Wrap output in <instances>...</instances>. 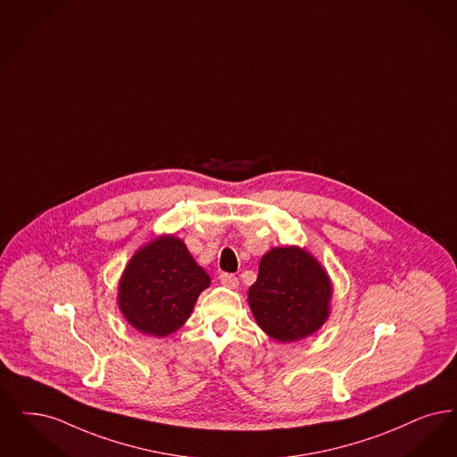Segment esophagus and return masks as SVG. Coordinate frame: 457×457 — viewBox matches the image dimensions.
I'll return each mask as SVG.
<instances>
[{
  "mask_svg": "<svg viewBox=\"0 0 457 457\" xmlns=\"http://www.w3.org/2000/svg\"><path fill=\"white\" fill-rule=\"evenodd\" d=\"M220 284L224 287H229V289H237V277L233 274H220Z\"/></svg>",
  "mask_w": 457,
  "mask_h": 457,
  "instance_id": "1",
  "label": "esophagus"
}]
</instances>
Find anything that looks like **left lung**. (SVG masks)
<instances>
[{
  "label": "left lung",
  "mask_w": 457,
  "mask_h": 457,
  "mask_svg": "<svg viewBox=\"0 0 457 457\" xmlns=\"http://www.w3.org/2000/svg\"><path fill=\"white\" fill-rule=\"evenodd\" d=\"M331 280L321 263L299 246L262 256L248 304L258 327L282 344L306 338L328 320Z\"/></svg>",
  "instance_id": "8db88e82"
}]
</instances>
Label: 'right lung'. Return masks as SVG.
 Returning <instances> with one entry per match:
<instances>
[{
    "mask_svg": "<svg viewBox=\"0 0 457 457\" xmlns=\"http://www.w3.org/2000/svg\"><path fill=\"white\" fill-rule=\"evenodd\" d=\"M211 278L180 237L149 241L129 260L119 282V308L132 328L166 337L182 327Z\"/></svg>",
    "mask_w": 457,
    "mask_h": 457,
    "instance_id": "add662e5",
    "label": "right lung"
}]
</instances>
